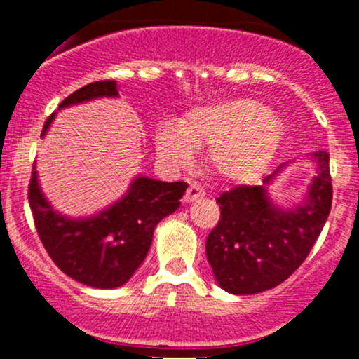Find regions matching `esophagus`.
<instances>
[{
  "mask_svg": "<svg viewBox=\"0 0 359 359\" xmlns=\"http://www.w3.org/2000/svg\"><path fill=\"white\" fill-rule=\"evenodd\" d=\"M205 196V189L200 186L198 182H193L189 187H187L186 194H184V201L191 203V201H196L198 198Z\"/></svg>",
  "mask_w": 359,
  "mask_h": 359,
  "instance_id": "1",
  "label": "esophagus"
}]
</instances>
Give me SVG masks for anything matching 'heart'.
<instances>
[{
    "label": "heart",
    "instance_id": "obj_1",
    "mask_svg": "<svg viewBox=\"0 0 359 359\" xmlns=\"http://www.w3.org/2000/svg\"><path fill=\"white\" fill-rule=\"evenodd\" d=\"M283 119L252 99H231L187 111L179 128L165 123L156 132L158 156L172 168H184L194 147H208L210 170L224 182L259 179L283 139Z\"/></svg>",
    "mask_w": 359,
    "mask_h": 359
}]
</instances>
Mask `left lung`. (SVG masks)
I'll list each match as a JSON object with an SVG mask.
<instances>
[{
  "label": "left lung",
  "mask_w": 359,
  "mask_h": 359,
  "mask_svg": "<svg viewBox=\"0 0 359 359\" xmlns=\"http://www.w3.org/2000/svg\"><path fill=\"white\" fill-rule=\"evenodd\" d=\"M309 159L316 175L300 203L280 206L267 193L288 163L262 186H238L217 198L220 220L206 238V259L220 288L234 295L271 290L309 255L332 208L330 154L320 151Z\"/></svg>",
  "instance_id": "8db88e82"
}]
</instances>
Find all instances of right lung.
<instances>
[{"instance_id":"1","label":"right lung","mask_w":359,"mask_h":359,"mask_svg":"<svg viewBox=\"0 0 359 359\" xmlns=\"http://www.w3.org/2000/svg\"><path fill=\"white\" fill-rule=\"evenodd\" d=\"M102 97H119L116 81H95L76 90L62 100L59 111ZM55 116L53 112L46 119L41 137ZM186 189V182H163L139 175L111 206L95 215L74 219L53 210L46 200L34 161L29 205L39 240L57 267L79 283L107 290L125 285L139 269L153 243L154 227L179 208Z\"/></svg>"}]
</instances>
